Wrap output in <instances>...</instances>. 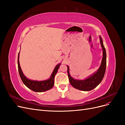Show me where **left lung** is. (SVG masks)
Wrapping results in <instances>:
<instances>
[{
	"instance_id": "obj_1",
	"label": "left lung",
	"mask_w": 125,
	"mask_h": 125,
	"mask_svg": "<svg viewBox=\"0 0 125 125\" xmlns=\"http://www.w3.org/2000/svg\"><path fill=\"white\" fill-rule=\"evenodd\" d=\"M100 39L101 46L103 50V58H102L99 69L97 70L96 73H93L88 78L85 79V80H75L71 77L69 71V68L67 66L70 83L75 89L84 91H89L96 88L103 80L105 73L106 67V50L103 45V40L101 36H100Z\"/></svg>"
}]
</instances>
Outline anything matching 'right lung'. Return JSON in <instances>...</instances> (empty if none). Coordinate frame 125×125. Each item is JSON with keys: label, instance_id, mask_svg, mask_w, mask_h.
<instances>
[{"label": "right lung", "instance_id": "obj_1", "mask_svg": "<svg viewBox=\"0 0 125 125\" xmlns=\"http://www.w3.org/2000/svg\"><path fill=\"white\" fill-rule=\"evenodd\" d=\"M19 53L20 52H19L18 57V71L21 80L25 85L27 86L30 89L33 91L36 92H42L52 89L54 85V78L56 74L57 73L60 63L58 64L55 67L50 78L48 80L44 81H35L29 80V79L26 78L23 73H22L19 62Z\"/></svg>", "mask_w": 125, "mask_h": 125}]
</instances>
